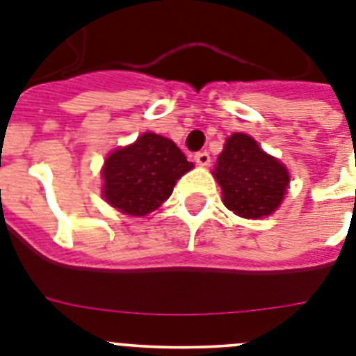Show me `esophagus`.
<instances>
[{
    "instance_id": "esophagus-1",
    "label": "esophagus",
    "mask_w": 356,
    "mask_h": 356,
    "mask_svg": "<svg viewBox=\"0 0 356 356\" xmlns=\"http://www.w3.org/2000/svg\"><path fill=\"white\" fill-rule=\"evenodd\" d=\"M194 160H196V163H197V165H201V168L209 165V163H210L209 151H197L196 155H194Z\"/></svg>"
}]
</instances>
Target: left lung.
<instances>
[{
  "label": "left lung",
  "mask_w": 356,
  "mask_h": 356,
  "mask_svg": "<svg viewBox=\"0 0 356 356\" xmlns=\"http://www.w3.org/2000/svg\"><path fill=\"white\" fill-rule=\"evenodd\" d=\"M213 176L222 188L226 209L246 219L275 212L289 185L287 169L246 134H234L226 140Z\"/></svg>",
  "instance_id": "1"
}]
</instances>
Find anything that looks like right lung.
<instances>
[{
	"instance_id": "add662e5",
	"label": "right lung",
	"mask_w": 356,
	"mask_h": 356,
	"mask_svg": "<svg viewBox=\"0 0 356 356\" xmlns=\"http://www.w3.org/2000/svg\"><path fill=\"white\" fill-rule=\"evenodd\" d=\"M191 169L193 163L172 140L144 134L106 159L103 196L122 213L146 216L171 196L176 180Z\"/></svg>"
}]
</instances>
